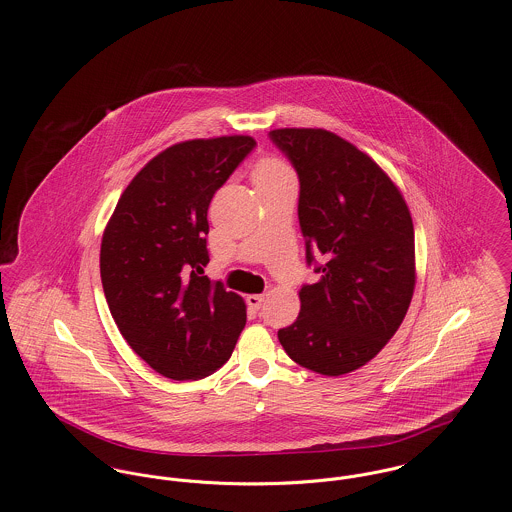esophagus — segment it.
<instances>
[{
  "label": "esophagus",
  "mask_w": 512,
  "mask_h": 512,
  "mask_svg": "<svg viewBox=\"0 0 512 512\" xmlns=\"http://www.w3.org/2000/svg\"><path fill=\"white\" fill-rule=\"evenodd\" d=\"M246 301H248V305H250L252 309L258 311V309L262 307V303H264V295H262V293H252V295H248Z\"/></svg>",
  "instance_id": "1"
}]
</instances>
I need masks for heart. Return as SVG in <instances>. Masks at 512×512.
<instances>
[{
  "instance_id": "obj_1",
  "label": "heart",
  "mask_w": 512,
  "mask_h": 512,
  "mask_svg": "<svg viewBox=\"0 0 512 512\" xmlns=\"http://www.w3.org/2000/svg\"><path fill=\"white\" fill-rule=\"evenodd\" d=\"M252 183L258 185V183H266V181H278V179H290L293 177L292 167L278 159V157H266V159H260L254 167H252Z\"/></svg>"
}]
</instances>
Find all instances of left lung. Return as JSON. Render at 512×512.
<instances>
[{"label": "left lung", "instance_id": "1", "mask_svg": "<svg viewBox=\"0 0 512 512\" xmlns=\"http://www.w3.org/2000/svg\"><path fill=\"white\" fill-rule=\"evenodd\" d=\"M270 140L299 177L297 217L323 256L319 280L278 339L297 365L325 376L365 366L394 337L416 286L414 224L400 189L365 151L321 128H280Z\"/></svg>", "mask_w": 512, "mask_h": 512}]
</instances>
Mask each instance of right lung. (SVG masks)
<instances>
[{"label":"right lung","instance_id":"obj_1","mask_svg":"<svg viewBox=\"0 0 512 512\" xmlns=\"http://www.w3.org/2000/svg\"><path fill=\"white\" fill-rule=\"evenodd\" d=\"M250 136L163 149L130 181L108 220L100 278L128 345L171 380L224 365L246 325L244 299L203 276L213 195L254 149Z\"/></svg>","mask_w":512,"mask_h":512}]
</instances>
